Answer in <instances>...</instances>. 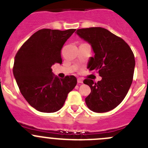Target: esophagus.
Masks as SVG:
<instances>
[{
    "instance_id": "obj_1",
    "label": "esophagus",
    "mask_w": 148,
    "mask_h": 148,
    "mask_svg": "<svg viewBox=\"0 0 148 148\" xmlns=\"http://www.w3.org/2000/svg\"><path fill=\"white\" fill-rule=\"evenodd\" d=\"M77 82L79 84H82V83H83V80H82L81 78H78L77 79Z\"/></svg>"
}]
</instances>
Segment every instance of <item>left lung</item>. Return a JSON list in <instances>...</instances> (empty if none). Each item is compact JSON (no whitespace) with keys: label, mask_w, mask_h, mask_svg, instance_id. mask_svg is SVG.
Wrapping results in <instances>:
<instances>
[{"label":"left lung","mask_w":148,"mask_h":148,"mask_svg":"<svg viewBox=\"0 0 148 148\" xmlns=\"http://www.w3.org/2000/svg\"><path fill=\"white\" fill-rule=\"evenodd\" d=\"M77 34L92 47L94 57L88 62L90 71H97L101 80L85 79L91 92L85 103L95 112H106L118 107L133 81L135 59L128 44L103 27L78 29Z\"/></svg>","instance_id":"8db88e82"}]
</instances>
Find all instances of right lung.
<instances>
[{"label": "right lung", "instance_id": "obj_1", "mask_svg": "<svg viewBox=\"0 0 148 148\" xmlns=\"http://www.w3.org/2000/svg\"><path fill=\"white\" fill-rule=\"evenodd\" d=\"M76 29H41L33 34L15 55L13 74L23 97L41 112L62 108L68 93L77 85L74 76L58 78L51 69L62 63L61 49Z\"/></svg>", "mask_w": 148, "mask_h": 148}]
</instances>
